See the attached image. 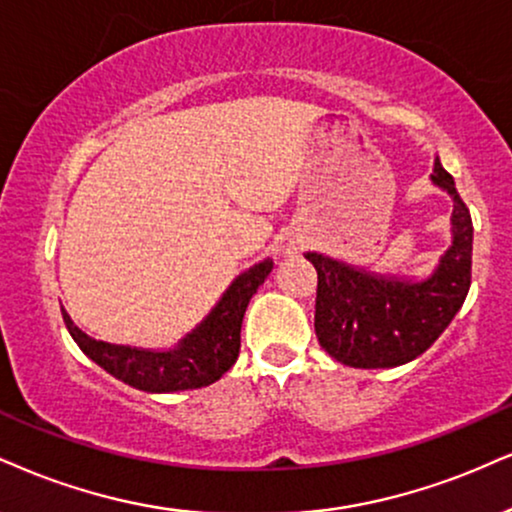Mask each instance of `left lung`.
<instances>
[{
	"mask_svg": "<svg viewBox=\"0 0 512 512\" xmlns=\"http://www.w3.org/2000/svg\"><path fill=\"white\" fill-rule=\"evenodd\" d=\"M432 185L453 199L451 244L427 277L382 275L318 251L315 334L334 361L349 368H396L437 342L463 306L472 275V218L439 156Z\"/></svg>",
	"mask_w": 512,
	"mask_h": 512,
	"instance_id": "8db88e82",
	"label": "left lung"
}]
</instances>
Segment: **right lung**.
<instances>
[{
  "label": "right lung",
  "instance_id": "right-lung-1",
  "mask_svg": "<svg viewBox=\"0 0 512 512\" xmlns=\"http://www.w3.org/2000/svg\"><path fill=\"white\" fill-rule=\"evenodd\" d=\"M270 270H273V258H263L239 273L206 318L178 344L163 351L99 342L82 332L71 315L61 308L63 323L87 358L130 387L147 394L201 389L218 382L235 365L244 311Z\"/></svg>",
  "mask_w": 512,
  "mask_h": 512
}]
</instances>
